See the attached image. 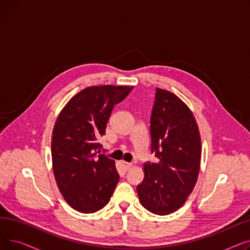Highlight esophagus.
Segmentation results:
<instances>
[{"instance_id":"esophagus-1","label":"esophagus","mask_w":250,"mask_h":250,"mask_svg":"<svg viewBox=\"0 0 250 250\" xmlns=\"http://www.w3.org/2000/svg\"><path fill=\"white\" fill-rule=\"evenodd\" d=\"M123 166L125 167V170H128L130 167L133 166V164H132V163H126V162H123Z\"/></svg>"}]
</instances>
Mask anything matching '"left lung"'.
<instances>
[{"instance_id": "obj_1", "label": "left lung", "mask_w": 250, "mask_h": 250, "mask_svg": "<svg viewBox=\"0 0 250 250\" xmlns=\"http://www.w3.org/2000/svg\"><path fill=\"white\" fill-rule=\"evenodd\" d=\"M151 149L157 163H145L137 191L141 205L156 215L174 213L185 204L198 180L202 142L188 105L167 90L156 88L151 115Z\"/></svg>"}]
</instances>
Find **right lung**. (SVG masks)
Returning <instances> with one entry per match:
<instances>
[{
    "instance_id": "right-lung-1",
    "label": "right lung",
    "mask_w": 250,
    "mask_h": 250,
    "mask_svg": "<svg viewBox=\"0 0 250 250\" xmlns=\"http://www.w3.org/2000/svg\"><path fill=\"white\" fill-rule=\"evenodd\" d=\"M132 86H90L61 110L51 136L52 171L64 201L76 211L95 213L110 201L120 175L115 162L99 153L115 104Z\"/></svg>"
}]
</instances>
